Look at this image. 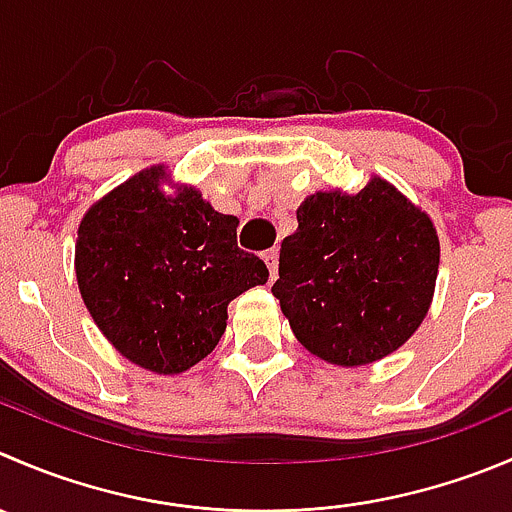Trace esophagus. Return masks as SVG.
Masks as SVG:
<instances>
[{
	"instance_id": "obj_1",
	"label": "esophagus",
	"mask_w": 512,
	"mask_h": 512,
	"mask_svg": "<svg viewBox=\"0 0 512 512\" xmlns=\"http://www.w3.org/2000/svg\"><path fill=\"white\" fill-rule=\"evenodd\" d=\"M277 250H267L265 255H262V260H265L267 270H270V280H277Z\"/></svg>"
}]
</instances>
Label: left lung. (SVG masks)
Masks as SVG:
<instances>
[{
	"label": "left lung",
	"mask_w": 512,
	"mask_h": 512,
	"mask_svg": "<svg viewBox=\"0 0 512 512\" xmlns=\"http://www.w3.org/2000/svg\"><path fill=\"white\" fill-rule=\"evenodd\" d=\"M440 240L423 207L372 175L360 192L320 190L297 207L272 295L307 352L340 367L388 357L433 305Z\"/></svg>",
	"instance_id": "left-lung-1"
}]
</instances>
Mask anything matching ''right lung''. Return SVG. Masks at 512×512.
<instances>
[{
  "instance_id": "add662e5",
  "label": "right lung",
  "mask_w": 512,
  "mask_h": 512,
  "mask_svg": "<svg viewBox=\"0 0 512 512\" xmlns=\"http://www.w3.org/2000/svg\"><path fill=\"white\" fill-rule=\"evenodd\" d=\"M237 225L167 165L137 172L84 212L74 275L119 355L180 375L215 350L227 305L267 282L265 262L237 247Z\"/></svg>"
}]
</instances>
